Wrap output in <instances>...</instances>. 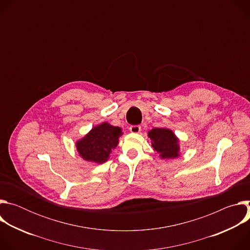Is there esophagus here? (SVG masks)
Instances as JSON below:
<instances>
[{
	"instance_id": "esophagus-1",
	"label": "esophagus",
	"mask_w": 250,
	"mask_h": 250,
	"mask_svg": "<svg viewBox=\"0 0 250 250\" xmlns=\"http://www.w3.org/2000/svg\"><path fill=\"white\" fill-rule=\"evenodd\" d=\"M141 130V126L140 125H131L129 127V131L131 133H139Z\"/></svg>"
}]
</instances>
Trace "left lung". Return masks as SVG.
Here are the masks:
<instances>
[{"instance_id":"obj_1","label":"left lung","mask_w":250,"mask_h":250,"mask_svg":"<svg viewBox=\"0 0 250 250\" xmlns=\"http://www.w3.org/2000/svg\"><path fill=\"white\" fill-rule=\"evenodd\" d=\"M151 146L163 159H173L180 156L179 139L175 133L165 127H155L148 131Z\"/></svg>"}]
</instances>
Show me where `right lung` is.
<instances>
[{
	"label": "right lung",
	"mask_w": 250,
	"mask_h": 250,
	"mask_svg": "<svg viewBox=\"0 0 250 250\" xmlns=\"http://www.w3.org/2000/svg\"><path fill=\"white\" fill-rule=\"evenodd\" d=\"M123 130L119 126L103 123L94 126L83 138L76 142L79 155L86 161L98 164L104 163L119 144Z\"/></svg>",
	"instance_id": "add662e5"
}]
</instances>
